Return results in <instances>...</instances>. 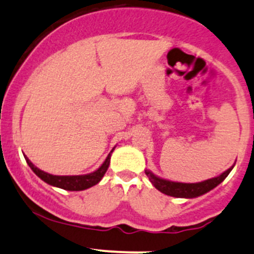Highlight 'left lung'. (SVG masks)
Listing matches in <instances>:
<instances>
[{"instance_id": "1", "label": "left lung", "mask_w": 254, "mask_h": 254, "mask_svg": "<svg viewBox=\"0 0 254 254\" xmlns=\"http://www.w3.org/2000/svg\"><path fill=\"white\" fill-rule=\"evenodd\" d=\"M234 165L229 168L228 170L215 178L208 179V180L201 181V183L194 184H186V183H176V181L165 180V179L158 178L149 170H145L146 175L149 178V181L152 185L161 191L162 193L168 194L172 197H178V198H194V197L202 196V194L207 193L214 188H217L220 183H223L224 179L229 175V173L233 170Z\"/></svg>"}]
</instances>
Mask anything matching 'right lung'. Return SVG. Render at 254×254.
Masks as SVG:
<instances>
[{"label":"right lung","mask_w":254,"mask_h":254,"mask_svg":"<svg viewBox=\"0 0 254 254\" xmlns=\"http://www.w3.org/2000/svg\"><path fill=\"white\" fill-rule=\"evenodd\" d=\"M113 151L114 148L109 152L106 161L103 162V164L101 165L97 170L85 175H52L46 172H42V170H40L39 168H36L33 163L29 161L28 157L24 156V158H25V161L28 163L29 167L31 168V170H33V172L35 173L41 180H44L45 183L49 184V185L56 186V188L63 189V190H66V191H82L100 183L101 179L103 178V175L106 174L107 169H108L109 163H111L112 152Z\"/></svg>","instance_id":"right-lung-1"}]
</instances>
